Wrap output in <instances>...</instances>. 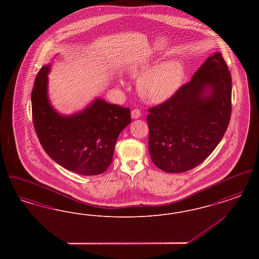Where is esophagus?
<instances>
[{
  "label": "esophagus",
  "mask_w": 259,
  "mask_h": 259,
  "mask_svg": "<svg viewBox=\"0 0 259 259\" xmlns=\"http://www.w3.org/2000/svg\"><path fill=\"white\" fill-rule=\"evenodd\" d=\"M141 115H142L141 111H140V110H138V109H135V110H133V111H131V116H132V118H133V119H137V118H139Z\"/></svg>",
  "instance_id": "34e87169"
}]
</instances>
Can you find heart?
<instances>
[{"label": "heart", "instance_id": "1", "mask_svg": "<svg viewBox=\"0 0 259 259\" xmlns=\"http://www.w3.org/2000/svg\"><path fill=\"white\" fill-rule=\"evenodd\" d=\"M138 80L140 95L150 103H162L174 96L182 87L185 77V62L174 58L155 67V63L143 62L130 69Z\"/></svg>", "mask_w": 259, "mask_h": 259}]
</instances>
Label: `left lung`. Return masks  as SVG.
Listing matches in <instances>:
<instances>
[{"instance_id": "1", "label": "left lung", "mask_w": 259, "mask_h": 259, "mask_svg": "<svg viewBox=\"0 0 259 259\" xmlns=\"http://www.w3.org/2000/svg\"><path fill=\"white\" fill-rule=\"evenodd\" d=\"M232 79L222 53L214 52L191 80L148 115V150L162 171L195 168L218 147L231 116Z\"/></svg>"}]
</instances>
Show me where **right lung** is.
I'll use <instances>...</instances> for the list:
<instances>
[{"mask_svg": "<svg viewBox=\"0 0 259 259\" xmlns=\"http://www.w3.org/2000/svg\"><path fill=\"white\" fill-rule=\"evenodd\" d=\"M50 67L38 71L31 96L33 123L41 147L71 172L94 176L107 171L116 140L131 122L130 109L97 98L82 111L62 115L48 96Z\"/></svg>", "mask_w": 259, "mask_h": 259, "instance_id": "right-lung-1", "label": "right lung"}]
</instances>
